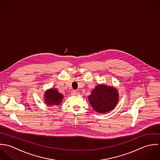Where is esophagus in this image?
<instances>
[{"instance_id": "34e87169", "label": "esophagus", "mask_w": 160, "mask_h": 160, "mask_svg": "<svg viewBox=\"0 0 160 160\" xmlns=\"http://www.w3.org/2000/svg\"><path fill=\"white\" fill-rule=\"evenodd\" d=\"M71 94H72V96H77V95H79L78 92H76V91H73Z\"/></svg>"}]
</instances>
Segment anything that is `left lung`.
I'll list each match as a JSON object with an SVG mask.
<instances>
[{"instance_id":"1","label":"left lung","mask_w":160,"mask_h":160,"mask_svg":"<svg viewBox=\"0 0 160 160\" xmlns=\"http://www.w3.org/2000/svg\"><path fill=\"white\" fill-rule=\"evenodd\" d=\"M88 98L93 109L103 114L111 111L116 106L119 96L115 87L99 84L92 90Z\"/></svg>"}]
</instances>
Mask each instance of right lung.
<instances>
[{"label": "right lung", "instance_id": "obj_1", "mask_svg": "<svg viewBox=\"0 0 160 160\" xmlns=\"http://www.w3.org/2000/svg\"><path fill=\"white\" fill-rule=\"evenodd\" d=\"M63 98L64 95L59 93L57 89L51 88L45 92L44 95V101L48 106H59L61 103Z\"/></svg>", "mask_w": 160, "mask_h": 160}]
</instances>
